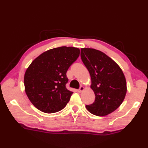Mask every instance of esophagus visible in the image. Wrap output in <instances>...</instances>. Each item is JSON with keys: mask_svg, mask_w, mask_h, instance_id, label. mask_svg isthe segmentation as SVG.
<instances>
[{"mask_svg": "<svg viewBox=\"0 0 148 148\" xmlns=\"http://www.w3.org/2000/svg\"><path fill=\"white\" fill-rule=\"evenodd\" d=\"M84 87L81 86V87L79 88V89L78 90V92H82L83 91H84Z\"/></svg>", "mask_w": 148, "mask_h": 148, "instance_id": "obj_1", "label": "esophagus"}]
</instances>
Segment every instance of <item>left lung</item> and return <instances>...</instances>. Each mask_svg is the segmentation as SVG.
<instances>
[{
  "label": "left lung",
  "mask_w": 148,
  "mask_h": 148,
  "mask_svg": "<svg viewBox=\"0 0 148 148\" xmlns=\"http://www.w3.org/2000/svg\"><path fill=\"white\" fill-rule=\"evenodd\" d=\"M81 57L88 70L95 101L86 105L92 114L104 116L117 109L127 93V82L119 66L104 53L93 48H81Z\"/></svg>",
  "instance_id": "8db88e82"
}]
</instances>
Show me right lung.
Instances as JSON below:
<instances>
[{
  "label": "right lung",
  "mask_w": 148,
  "mask_h": 148,
  "mask_svg": "<svg viewBox=\"0 0 148 148\" xmlns=\"http://www.w3.org/2000/svg\"><path fill=\"white\" fill-rule=\"evenodd\" d=\"M79 53L74 47H58L42 53L31 63L25 73V90L37 109L54 113L66 106L73 93L65 87L66 72Z\"/></svg>",
  "instance_id": "1"
}]
</instances>
